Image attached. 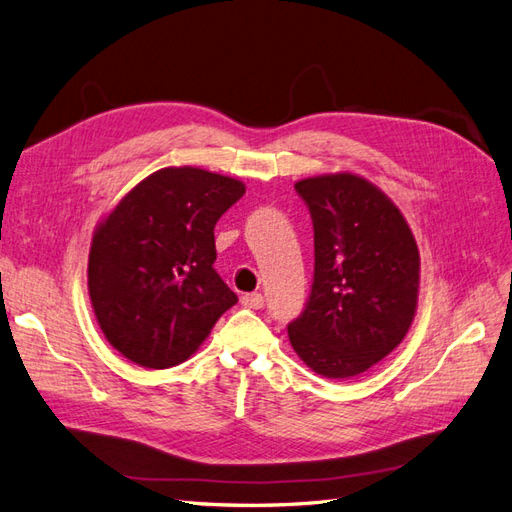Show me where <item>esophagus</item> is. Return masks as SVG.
Returning a JSON list of instances; mask_svg holds the SVG:
<instances>
[{"mask_svg":"<svg viewBox=\"0 0 512 512\" xmlns=\"http://www.w3.org/2000/svg\"><path fill=\"white\" fill-rule=\"evenodd\" d=\"M241 303H243L245 307H250V309H260L262 305H265V297H262L260 292L243 294V297H241Z\"/></svg>","mask_w":512,"mask_h":512,"instance_id":"1","label":"esophagus"}]
</instances>
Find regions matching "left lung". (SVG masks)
I'll list each match as a JSON object with an SVG mask.
<instances>
[{
	"mask_svg": "<svg viewBox=\"0 0 512 512\" xmlns=\"http://www.w3.org/2000/svg\"><path fill=\"white\" fill-rule=\"evenodd\" d=\"M294 188L312 211L316 267L288 337L318 376L348 380L408 335L421 284L418 245L404 213L361 175H316Z\"/></svg>",
	"mask_w": 512,
	"mask_h": 512,
	"instance_id": "left-lung-1",
	"label": "left lung"
}]
</instances>
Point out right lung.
I'll use <instances>...</instances> for the list:
<instances>
[{
  "instance_id": "obj_1",
  "label": "right lung",
  "mask_w": 512,
  "mask_h": 512,
  "mask_svg": "<svg viewBox=\"0 0 512 512\" xmlns=\"http://www.w3.org/2000/svg\"><path fill=\"white\" fill-rule=\"evenodd\" d=\"M243 194L241 179L166 166L98 222L87 262L89 299L106 342L128 361L147 369L188 361L237 303L213 269V228Z\"/></svg>"
}]
</instances>
